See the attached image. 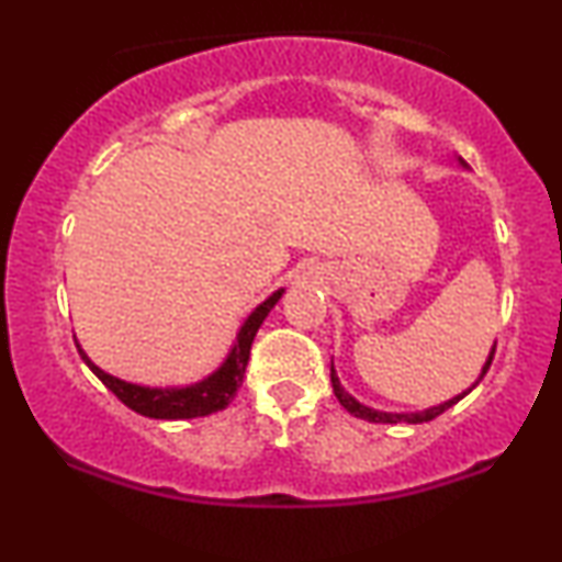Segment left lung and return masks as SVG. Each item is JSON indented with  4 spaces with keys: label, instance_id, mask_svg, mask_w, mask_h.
<instances>
[{
    "label": "left lung",
    "instance_id": "8db88e82",
    "mask_svg": "<svg viewBox=\"0 0 562 562\" xmlns=\"http://www.w3.org/2000/svg\"><path fill=\"white\" fill-rule=\"evenodd\" d=\"M458 164L463 166V168H468V164H465L463 158H458ZM494 352H496V342L491 345V352H488L486 363H483L481 373H479V379H475V381L471 383V386H468L465 391H460L458 396L448 398V402H442V404H437V406H429V409H422V412H383V409H373V406H368V404H363V402H358L356 396L348 394V391L342 389L340 379H337L335 363L329 366V379H333V391H335L337 402H340V404L345 406V409H348V412L352 414V417H360V419H366V422H381V425H396V422H406V425H422V422H429V419L440 417L442 412H448L450 406H456V404L460 402V398L471 394V391L481 383L483 375H486L488 366H491V360H494Z\"/></svg>",
    "mask_w": 562,
    "mask_h": 562
}]
</instances>
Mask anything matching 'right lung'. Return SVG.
<instances>
[{
  "label": "right lung",
  "mask_w": 562,
  "mask_h": 562,
  "mask_svg": "<svg viewBox=\"0 0 562 562\" xmlns=\"http://www.w3.org/2000/svg\"><path fill=\"white\" fill-rule=\"evenodd\" d=\"M283 291L286 289H276L266 302H260L256 310L243 319V325L237 327L235 340L229 345L227 356L222 358V363L214 368L212 373H206L202 381L187 383V386H143V383L120 379V375L102 371V368H99L94 360L83 352L79 340H76V335L74 340H76V348H79L81 360L91 368V373H94L97 379L102 381L104 386L133 412L150 419L206 417V414L225 409V406L235 398L237 389H240L243 383L245 368H248L250 345L256 340L258 327L263 325V319L271 314L273 306L279 304Z\"/></svg>",
  "instance_id": "1"
}]
</instances>
